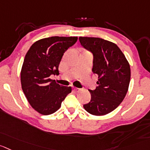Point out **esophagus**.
<instances>
[{
    "instance_id": "1",
    "label": "esophagus",
    "mask_w": 150,
    "mask_h": 150,
    "mask_svg": "<svg viewBox=\"0 0 150 150\" xmlns=\"http://www.w3.org/2000/svg\"><path fill=\"white\" fill-rule=\"evenodd\" d=\"M74 91H75V92H79V91H80V89L77 88H74Z\"/></svg>"
}]
</instances>
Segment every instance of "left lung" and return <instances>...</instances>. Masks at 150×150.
Here are the masks:
<instances>
[{"label":"left lung","mask_w":150,"mask_h":150,"mask_svg":"<svg viewBox=\"0 0 150 150\" xmlns=\"http://www.w3.org/2000/svg\"><path fill=\"white\" fill-rule=\"evenodd\" d=\"M79 40L81 45L93 54L92 71L99 76L98 86L89 90L91 101L83 107L92 115H106L120 105L127 93L129 64L113 42L99 38L80 37Z\"/></svg>","instance_id":"8db88e82"}]
</instances>
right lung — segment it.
Masks as SVG:
<instances>
[{
	"label": "right lung",
	"mask_w": 150,
	"mask_h": 150,
	"mask_svg": "<svg viewBox=\"0 0 150 150\" xmlns=\"http://www.w3.org/2000/svg\"><path fill=\"white\" fill-rule=\"evenodd\" d=\"M77 37H51L35 42L24 58L21 73L22 89L27 100L42 115L56 112L71 87L62 86L50 79L59 75V62L64 53L77 41Z\"/></svg>",
	"instance_id": "right-lung-1"
}]
</instances>
